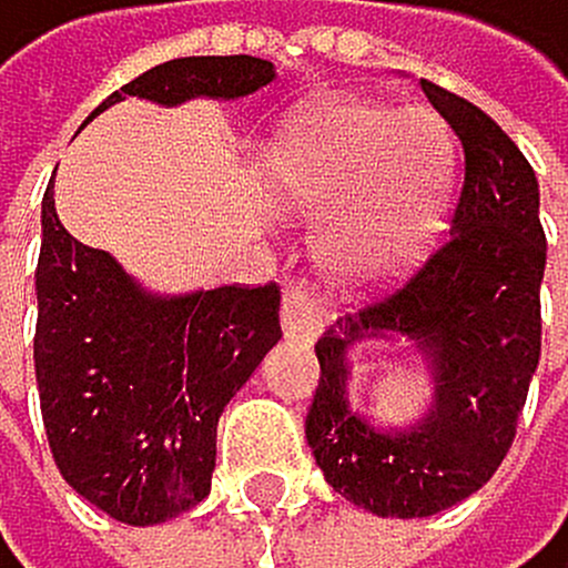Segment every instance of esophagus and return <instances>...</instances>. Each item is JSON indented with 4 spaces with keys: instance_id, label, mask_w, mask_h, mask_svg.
Wrapping results in <instances>:
<instances>
[{
    "instance_id": "obj_1",
    "label": "esophagus",
    "mask_w": 568,
    "mask_h": 568,
    "mask_svg": "<svg viewBox=\"0 0 568 568\" xmlns=\"http://www.w3.org/2000/svg\"><path fill=\"white\" fill-rule=\"evenodd\" d=\"M323 323H327V312L312 297V290L286 286V293H282V331H286V338L308 345L323 334Z\"/></svg>"
}]
</instances>
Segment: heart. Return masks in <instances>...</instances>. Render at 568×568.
I'll list each match as a JSON object with an SVG mask.
<instances>
[{
  "instance_id": "heart-1",
  "label": "heart",
  "mask_w": 568,
  "mask_h": 568,
  "mask_svg": "<svg viewBox=\"0 0 568 568\" xmlns=\"http://www.w3.org/2000/svg\"><path fill=\"white\" fill-rule=\"evenodd\" d=\"M267 174L282 207L301 215L334 207L323 234L334 267L383 271L413 256L435 230L450 148L420 111L327 100L282 129Z\"/></svg>"
}]
</instances>
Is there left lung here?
Listing matches in <instances>:
<instances>
[{"mask_svg": "<svg viewBox=\"0 0 568 568\" xmlns=\"http://www.w3.org/2000/svg\"><path fill=\"white\" fill-rule=\"evenodd\" d=\"M457 141L450 230L402 286L345 312L316 342L320 386L304 439L327 484L379 517H432L487 484L514 443L539 364L547 237L520 148L462 95L420 81ZM398 341L433 375L420 422L379 428L352 409L348 353Z\"/></svg>", "mask_w": 568, "mask_h": 568, "instance_id": "8db88e82", "label": "left lung"}]
</instances>
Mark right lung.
<instances>
[{"label": "right lung", "mask_w": 568, "mask_h": 568, "mask_svg": "<svg viewBox=\"0 0 568 568\" xmlns=\"http://www.w3.org/2000/svg\"><path fill=\"white\" fill-rule=\"evenodd\" d=\"M271 81L275 65L252 54L174 59L106 95L92 118L125 95L159 106L245 100ZM40 226L32 357L54 465L106 517L163 525L211 491L219 416L282 338L278 286L144 290L59 223L51 185Z\"/></svg>", "instance_id": "right-lung-1"}]
</instances>
